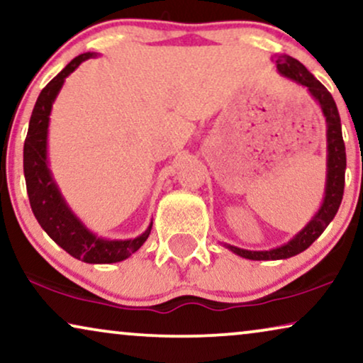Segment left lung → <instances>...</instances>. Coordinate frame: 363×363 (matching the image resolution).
Listing matches in <instances>:
<instances>
[{"instance_id":"8db88e82","label":"left lung","mask_w":363,"mask_h":363,"mask_svg":"<svg viewBox=\"0 0 363 363\" xmlns=\"http://www.w3.org/2000/svg\"><path fill=\"white\" fill-rule=\"evenodd\" d=\"M277 71L281 76L301 84L307 87L311 96L319 102L327 122V182H325V196L324 201L315 213V216L292 238L289 242L269 251H247L241 247L225 245L228 250L236 252L238 256L246 257L252 261H276V259H287L299 252L306 251L317 238H319L329 223L334 220V216L339 211V206L344 196V185H345V143L342 138V125L340 116L337 111L334 97L330 92L307 71L304 64H301L297 59L291 56H279L276 59Z\"/></svg>"}]
</instances>
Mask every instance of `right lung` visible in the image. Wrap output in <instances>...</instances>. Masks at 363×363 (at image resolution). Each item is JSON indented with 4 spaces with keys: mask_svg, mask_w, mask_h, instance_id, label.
<instances>
[{
    "mask_svg": "<svg viewBox=\"0 0 363 363\" xmlns=\"http://www.w3.org/2000/svg\"><path fill=\"white\" fill-rule=\"evenodd\" d=\"M94 56V52H86L74 57L39 94L24 140L23 167L31 210L49 238L76 259L89 264H111L127 259L147 241L152 223L145 233L133 240L117 241L96 236L79 221L64 201L48 167V127L54 99L57 97L69 74L76 71L79 64Z\"/></svg>",
    "mask_w": 363,
    "mask_h": 363,
    "instance_id": "1",
    "label": "right lung"
}]
</instances>
